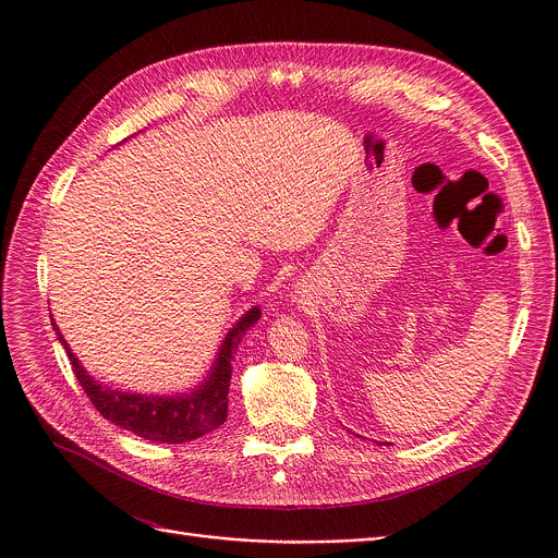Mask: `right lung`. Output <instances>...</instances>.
<instances>
[{
    "instance_id": "obj_1",
    "label": "right lung",
    "mask_w": 558,
    "mask_h": 558,
    "mask_svg": "<svg viewBox=\"0 0 558 558\" xmlns=\"http://www.w3.org/2000/svg\"><path fill=\"white\" fill-rule=\"evenodd\" d=\"M258 320H260V306H252L247 313L238 317V323L222 338L218 353L207 375L201 379V384L187 388L185 392H172V395L119 390V388H110L104 381H97L72 353L70 344L63 340L54 320H52V329L70 357V364L74 368L78 384H82V388L90 397V402L106 420L147 441L185 444L216 430L227 420L231 360L238 351V344L243 342L245 333Z\"/></svg>"
}]
</instances>
